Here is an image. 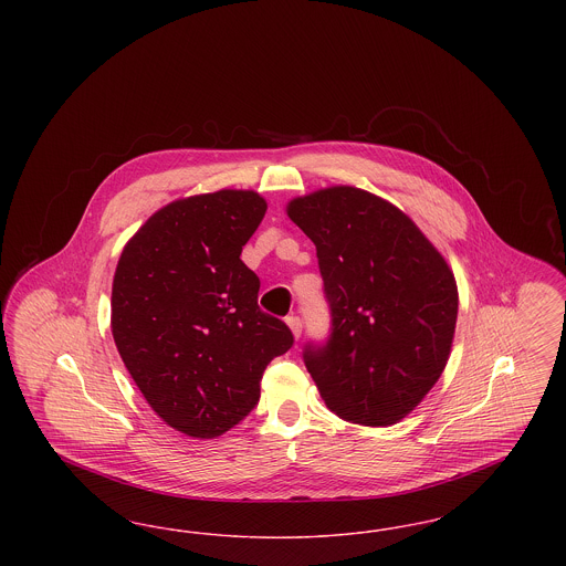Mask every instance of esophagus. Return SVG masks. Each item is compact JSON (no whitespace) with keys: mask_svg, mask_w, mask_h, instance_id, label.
<instances>
[{"mask_svg":"<svg viewBox=\"0 0 566 566\" xmlns=\"http://www.w3.org/2000/svg\"><path fill=\"white\" fill-rule=\"evenodd\" d=\"M286 324H289V328L293 331V337L298 339V337H301V331H303L301 318H298V316H289V318H286Z\"/></svg>","mask_w":566,"mask_h":566,"instance_id":"esophagus-1","label":"esophagus"}]
</instances>
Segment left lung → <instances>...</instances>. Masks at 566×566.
Masks as SVG:
<instances>
[{"mask_svg": "<svg viewBox=\"0 0 566 566\" xmlns=\"http://www.w3.org/2000/svg\"><path fill=\"white\" fill-rule=\"evenodd\" d=\"M286 214L314 242L331 337L305 367L324 403L363 427H390L443 374L458 316L454 273L409 216L356 187L295 197Z\"/></svg>", "mask_w": 566, "mask_h": 566, "instance_id": "8db88e82", "label": "left lung"}]
</instances>
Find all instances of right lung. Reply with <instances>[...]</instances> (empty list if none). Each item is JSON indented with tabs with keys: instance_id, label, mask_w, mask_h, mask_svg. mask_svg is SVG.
<instances>
[{
	"instance_id": "1",
	"label": "right lung",
	"mask_w": 566,
	"mask_h": 566,
	"mask_svg": "<svg viewBox=\"0 0 566 566\" xmlns=\"http://www.w3.org/2000/svg\"><path fill=\"white\" fill-rule=\"evenodd\" d=\"M268 212L254 190L176 199L125 243L112 282V337L165 424L214 439L254 409L271 360L293 346L261 312L240 254Z\"/></svg>"
}]
</instances>
